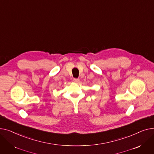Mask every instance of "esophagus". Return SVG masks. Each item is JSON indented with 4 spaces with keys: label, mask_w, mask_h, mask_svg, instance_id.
<instances>
[{
    "label": "esophagus",
    "mask_w": 154,
    "mask_h": 154,
    "mask_svg": "<svg viewBox=\"0 0 154 154\" xmlns=\"http://www.w3.org/2000/svg\"><path fill=\"white\" fill-rule=\"evenodd\" d=\"M73 81H74V82L78 83V82H79V79L78 78H74V79H73Z\"/></svg>",
    "instance_id": "1"
}]
</instances>
